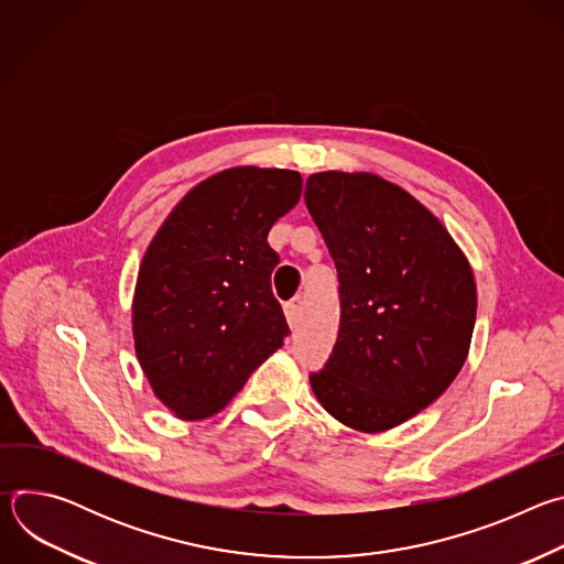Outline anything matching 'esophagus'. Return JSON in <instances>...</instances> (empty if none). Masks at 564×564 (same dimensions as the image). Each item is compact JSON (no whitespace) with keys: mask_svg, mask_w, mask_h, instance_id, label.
<instances>
[{"mask_svg":"<svg viewBox=\"0 0 564 564\" xmlns=\"http://www.w3.org/2000/svg\"><path fill=\"white\" fill-rule=\"evenodd\" d=\"M301 312H303V301H301V299H292V301L285 303V316H288L290 328H296V326H299Z\"/></svg>","mask_w":564,"mask_h":564,"instance_id":"34e87169","label":"esophagus"}]
</instances>
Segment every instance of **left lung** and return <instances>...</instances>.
I'll return each instance as SVG.
<instances>
[{
    "label": "left lung",
    "instance_id": "left-lung-1",
    "mask_svg": "<svg viewBox=\"0 0 564 564\" xmlns=\"http://www.w3.org/2000/svg\"><path fill=\"white\" fill-rule=\"evenodd\" d=\"M303 198L335 259L341 301L337 344L310 372L312 390L341 424L388 431L462 370L477 310L470 265L422 203L379 176L312 174Z\"/></svg>",
    "mask_w": 564,
    "mask_h": 564
}]
</instances>
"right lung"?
I'll return each instance as SVG.
<instances>
[{
    "instance_id": "add662e5",
    "label": "right lung",
    "mask_w": 564,
    "mask_h": 564,
    "mask_svg": "<svg viewBox=\"0 0 564 564\" xmlns=\"http://www.w3.org/2000/svg\"><path fill=\"white\" fill-rule=\"evenodd\" d=\"M301 185L290 170L220 172L153 236L138 272L133 339L153 392L178 417L218 413L290 335L268 234Z\"/></svg>"
}]
</instances>
